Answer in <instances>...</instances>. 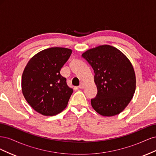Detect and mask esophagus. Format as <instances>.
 Returning <instances> with one entry per match:
<instances>
[{"label": "esophagus", "mask_w": 156, "mask_h": 156, "mask_svg": "<svg viewBox=\"0 0 156 156\" xmlns=\"http://www.w3.org/2000/svg\"><path fill=\"white\" fill-rule=\"evenodd\" d=\"M84 86H85V84H84V83H81V84H80V85L79 86V88H84Z\"/></svg>", "instance_id": "34e87169"}]
</instances>
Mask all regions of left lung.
<instances>
[{"label": "left lung", "instance_id": "1", "mask_svg": "<svg viewBox=\"0 0 156 156\" xmlns=\"http://www.w3.org/2000/svg\"><path fill=\"white\" fill-rule=\"evenodd\" d=\"M94 69L98 89L91 105L98 114L112 116L123 111L136 88L135 73L129 60L115 47L103 45L82 54Z\"/></svg>", "mask_w": 156, "mask_h": 156}]
</instances>
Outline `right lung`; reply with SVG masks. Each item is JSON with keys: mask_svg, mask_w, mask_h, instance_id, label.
Here are the masks:
<instances>
[{"mask_svg": "<svg viewBox=\"0 0 156 156\" xmlns=\"http://www.w3.org/2000/svg\"><path fill=\"white\" fill-rule=\"evenodd\" d=\"M72 50L51 48L41 51L30 59L23 72V96L34 109L44 116H53L66 107L73 89L60 71Z\"/></svg>", "mask_w": 156, "mask_h": 156, "instance_id": "1", "label": "right lung"}]
</instances>
